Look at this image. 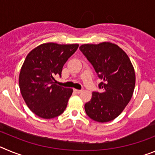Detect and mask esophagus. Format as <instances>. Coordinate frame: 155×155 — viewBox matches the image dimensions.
Segmentation results:
<instances>
[{
  "label": "esophagus",
  "mask_w": 155,
  "mask_h": 155,
  "mask_svg": "<svg viewBox=\"0 0 155 155\" xmlns=\"http://www.w3.org/2000/svg\"><path fill=\"white\" fill-rule=\"evenodd\" d=\"M74 91H75V92H76V93H78V94H80V93H81V92H82V91H82V90H78V89H74Z\"/></svg>",
  "instance_id": "obj_1"
}]
</instances>
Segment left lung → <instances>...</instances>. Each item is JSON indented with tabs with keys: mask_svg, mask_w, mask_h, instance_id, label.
<instances>
[{
	"mask_svg": "<svg viewBox=\"0 0 155 155\" xmlns=\"http://www.w3.org/2000/svg\"><path fill=\"white\" fill-rule=\"evenodd\" d=\"M80 50L93 66L102 81L101 91H93L84 105L91 120L106 123L116 119L130 101L135 87V72L127 53L117 45L104 42L84 44Z\"/></svg>",
	"mask_w": 155,
	"mask_h": 155,
	"instance_id": "obj_1",
	"label": "left lung"
}]
</instances>
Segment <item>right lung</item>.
I'll use <instances>...</instances> for the list:
<instances>
[{"mask_svg":"<svg viewBox=\"0 0 155 155\" xmlns=\"http://www.w3.org/2000/svg\"><path fill=\"white\" fill-rule=\"evenodd\" d=\"M78 44H41L25 60L19 74V87L30 110L43 119H52L64 113L73 89L57 84L63 67L75 53Z\"/></svg>","mask_w":155,"mask_h":155,"instance_id":"right-lung-1","label":"right lung"}]
</instances>
